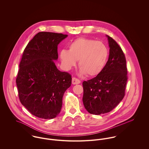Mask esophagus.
I'll return each mask as SVG.
<instances>
[{
    "mask_svg": "<svg viewBox=\"0 0 149 149\" xmlns=\"http://www.w3.org/2000/svg\"><path fill=\"white\" fill-rule=\"evenodd\" d=\"M72 84H73V85L79 84L80 83V81L79 79H76V78H75V77H73V78H72Z\"/></svg>",
    "mask_w": 149,
    "mask_h": 149,
    "instance_id": "obj_1",
    "label": "esophagus"
}]
</instances>
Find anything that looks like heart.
Listing matches in <instances>:
<instances>
[{
    "label": "heart",
    "mask_w": 149,
    "mask_h": 149,
    "mask_svg": "<svg viewBox=\"0 0 149 149\" xmlns=\"http://www.w3.org/2000/svg\"><path fill=\"white\" fill-rule=\"evenodd\" d=\"M108 57L106 46L102 42L86 38H79L69 45V50L63 49L60 58L64 69L70 70L77 64L80 68V74L94 77L103 70Z\"/></svg>",
    "instance_id": "obj_1"
}]
</instances>
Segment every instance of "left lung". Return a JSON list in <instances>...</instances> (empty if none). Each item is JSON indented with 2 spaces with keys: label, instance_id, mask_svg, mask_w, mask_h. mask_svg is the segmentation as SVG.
<instances>
[{
  "label": "left lung",
  "instance_id": "1",
  "mask_svg": "<svg viewBox=\"0 0 149 149\" xmlns=\"http://www.w3.org/2000/svg\"><path fill=\"white\" fill-rule=\"evenodd\" d=\"M109 54L102 72L84 81L83 102L86 110L93 115L112 111L125 96L127 69L125 54L116 42L106 35Z\"/></svg>",
  "mask_w": 149,
  "mask_h": 149
}]
</instances>
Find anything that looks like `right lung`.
Listing matches in <instances>:
<instances>
[{
	"mask_svg": "<svg viewBox=\"0 0 149 149\" xmlns=\"http://www.w3.org/2000/svg\"><path fill=\"white\" fill-rule=\"evenodd\" d=\"M67 37L40 32L23 52L16 80L18 95L22 104L38 118H56L61 111L64 93L72 84L71 76L59 70L54 62L58 59V45Z\"/></svg>",
	"mask_w": 149,
	"mask_h": 149,
	"instance_id": "1",
	"label": "right lung"
}]
</instances>
